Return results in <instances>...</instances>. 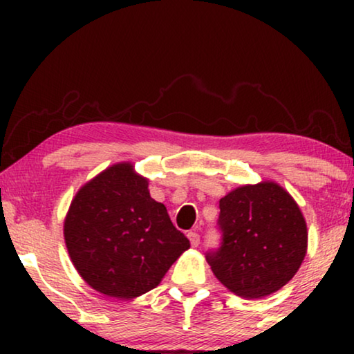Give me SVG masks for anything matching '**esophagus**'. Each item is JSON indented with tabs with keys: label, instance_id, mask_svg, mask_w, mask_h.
Instances as JSON below:
<instances>
[{
	"label": "esophagus",
	"instance_id": "obj_1",
	"mask_svg": "<svg viewBox=\"0 0 354 354\" xmlns=\"http://www.w3.org/2000/svg\"><path fill=\"white\" fill-rule=\"evenodd\" d=\"M188 240H190V245L192 246H198L200 245V235L196 234V232H188Z\"/></svg>",
	"mask_w": 354,
	"mask_h": 354
}]
</instances>
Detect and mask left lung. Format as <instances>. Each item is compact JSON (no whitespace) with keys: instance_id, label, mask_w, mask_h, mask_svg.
<instances>
[{"instance_id":"left-lung-1","label":"left lung","mask_w":354,"mask_h":354,"mask_svg":"<svg viewBox=\"0 0 354 354\" xmlns=\"http://www.w3.org/2000/svg\"><path fill=\"white\" fill-rule=\"evenodd\" d=\"M222 245L206 259L232 293L269 297L298 272L308 251V227L293 196L277 182L241 185L219 201Z\"/></svg>"}]
</instances>
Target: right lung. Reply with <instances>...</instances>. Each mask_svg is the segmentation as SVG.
I'll return each mask as SVG.
<instances>
[{
	"label": "right lung",
	"instance_id": "right-lung-1",
	"mask_svg": "<svg viewBox=\"0 0 354 354\" xmlns=\"http://www.w3.org/2000/svg\"><path fill=\"white\" fill-rule=\"evenodd\" d=\"M64 240L80 277L118 299L156 288L190 248L132 162L113 164L79 188L64 219Z\"/></svg>",
	"mask_w": 354,
	"mask_h": 354
}]
</instances>
